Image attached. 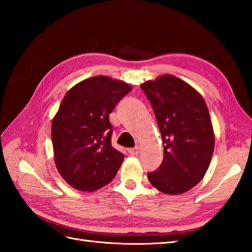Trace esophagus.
I'll return each instance as SVG.
<instances>
[{
  "mask_svg": "<svg viewBox=\"0 0 252 252\" xmlns=\"http://www.w3.org/2000/svg\"><path fill=\"white\" fill-rule=\"evenodd\" d=\"M130 153V155H132V156H136V155L140 153V147H133V148H130L129 151H127Z\"/></svg>",
  "mask_w": 252,
  "mask_h": 252,
  "instance_id": "esophagus-1",
  "label": "esophagus"
}]
</instances>
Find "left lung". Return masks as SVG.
Returning a JSON list of instances; mask_svg holds the SVG:
<instances>
[{
  "label": "left lung",
  "mask_w": 252,
  "mask_h": 252,
  "mask_svg": "<svg viewBox=\"0 0 252 252\" xmlns=\"http://www.w3.org/2000/svg\"><path fill=\"white\" fill-rule=\"evenodd\" d=\"M156 116L163 160L148 172L152 185L169 195L189 190L205 176L215 149V133L202 96L171 74L141 84Z\"/></svg>",
  "instance_id": "obj_1"
}]
</instances>
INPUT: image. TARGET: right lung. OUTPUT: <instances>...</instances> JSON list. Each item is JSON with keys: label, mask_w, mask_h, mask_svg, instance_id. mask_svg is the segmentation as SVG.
I'll list each match as a JSON object with an SVG mask.
<instances>
[{"label": "right lung", "mask_w": 252, "mask_h": 252, "mask_svg": "<svg viewBox=\"0 0 252 252\" xmlns=\"http://www.w3.org/2000/svg\"><path fill=\"white\" fill-rule=\"evenodd\" d=\"M132 88L96 76L79 82L63 98L52 121L58 172L79 190L94 191L115 178L125 155L111 145L109 115Z\"/></svg>", "instance_id": "right-lung-1"}]
</instances>
